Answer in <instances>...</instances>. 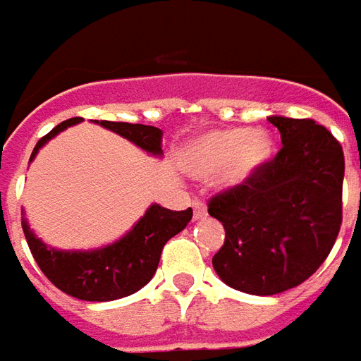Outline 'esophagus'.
I'll return each mask as SVG.
<instances>
[{
  "label": "esophagus",
  "instance_id": "obj_1",
  "mask_svg": "<svg viewBox=\"0 0 361 361\" xmlns=\"http://www.w3.org/2000/svg\"><path fill=\"white\" fill-rule=\"evenodd\" d=\"M192 209H194V219H204L206 217V204L202 200H194L192 202Z\"/></svg>",
  "mask_w": 361,
  "mask_h": 361
}]
</instances>
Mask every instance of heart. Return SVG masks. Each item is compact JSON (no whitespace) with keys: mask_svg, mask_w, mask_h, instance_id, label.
<instances>
[{"mask_svg":"<svg viewBox=\"0 0 361 361\" xmlns=\"http://www.w3.org/2000/svg\"><path fill=\"white\" fill-rule=\"evenodd\" d=\"M272 153V140L262 130L229 128L196 137L188 144L183 165L196 178L208 180L221 175L227 188L245 185Z\"/></svg>","mask_w":361,"mask_h":361,"instance_id":"heart-1","label":"heart"}]
</instances>
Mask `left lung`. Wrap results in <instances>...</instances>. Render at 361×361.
Here are the masks:
<instances>
[{"mask_svg": "<svg viewBox=\"0 0 361 361\" xmlns=\"http://www.w3.org/2000/svg\"><path fill=\"white\" fill-rule=\"evenodd\" d=\"M282 149L241 186L214 196L208 214L226 241L212 258L233 290L274 295L305 282L329 257L342 224L344 153L309 118L268 116Z\"/></svg>", "mask_w": 361, "mask_h": 361, "instance_id": "obj_1", "label": "left lung"}]
</instances>
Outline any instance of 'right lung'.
<instances>
[{"mask_svg":"<svg viewBox=\"0 0 361 361\" xmlns=\"http://www.w3.org/2000/svg\"><path fill=\"white\" fill-rule=\"evenodd\" d=\"M81 120L83 118L66 120L54 128L52 132H48L44 137H40L32 149L30 163L37 157L42 145L48 144L66 128L79 124ZM94 122L114 134L126 137L128 142H132L149 155L155 157L163 155L161 149L163 132L159 128L130 124V122H109V120H101V122L94 120ZM190 219H192V208L173 212L159 204H152L124 237H120L118 241L111 245H104L101 249L91 250H62L48 247L30 229L25 214L21 224L23 233L27 237L29 249L37 264L58 290L83 301H112V299L132 295L152 280L159 264L161 250L165 243L176 233H180Z\"/></svg>","mask_w":361,"mask_h":361,"instance_id":"obj_1","label":"right lung"}]
</instances>
